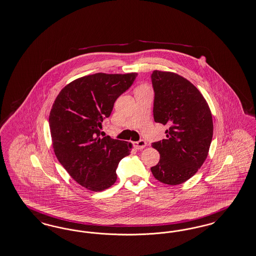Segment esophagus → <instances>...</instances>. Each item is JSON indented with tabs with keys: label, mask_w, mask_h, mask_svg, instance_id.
<instances>
[{
	"label": "esophagus",
	"mask_w": 256,
	"mask_h": 256,
	"mask_svg": "<svg viewBox=\"0 0 256 256\" xmlns=\"http://www.w3.org/2000/svg\"><path fill=\"white\" fill-rule=\"evenodd\" d=\"M133 146L136 150H143L146 148V142L144 141V140H140V141H137V142H134Z\"/></svg>",
	"instance_id": "esophagus-1"
}]
</instances>
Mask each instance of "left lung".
<instances>
[{"label": "left lung", "instance_id": "left-lung-1", "mask_svg": "<svg viewBox=\"0 0 256 256\" xmlns=\"http://www.w3.org/2000/svg\"><path fill=\"white\" fill-rule=\"evenodd\" d=\"M154 118L168 126L166 139L152 143L160 154L150 168L166 184H182L192 177L208 156L214 123L208 104L192 82L174 72L154 70Z\"/></svg>", "mask_w": 256, "mask_h": 256}]
</instances>
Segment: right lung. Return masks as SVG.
Returning a JSON list of instances; mask_svg holds the SVG:
<instances>
[{"label":"right lung","mask_w":256,"mask_h":256,"mask_svg":"<svg viewBox=\"0 0 256 256\" xmlns=\"http://www.w3.org/2000/svg\"><path fill=\"white\" fill-rule=\"evenodd\" d=\"M136 76H84L66 86L52 106L50 128L55 155L78 184L93 192H102L116 182L118 164L132 148V143L102 138L100 128Z\"/></svg>","instance_id":"obj_1"}]
</instances>
